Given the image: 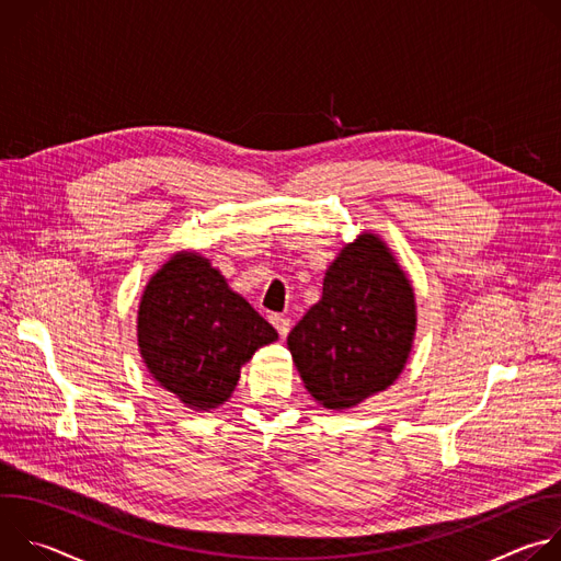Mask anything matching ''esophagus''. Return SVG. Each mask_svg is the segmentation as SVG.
I'll return each instance as SVG.
<instances>
[{
  "mask_svg": "<svg viewBox=\"0 0 561 561\" xmlns=\"http://www.w3.org/2000/svg\"><path fill=\"white\" fill-rule=\"evenodd\" d=\"M271 324L277 329V333H279L282 340H284V337L288 335V331H290V319L284 317V314H271Z\"/></svg>",
  "mask_w": 561,
  "mask_h": 561,
  "instance_id": "esophagus-1",
  "label": "esophagus"
}]
</instances>
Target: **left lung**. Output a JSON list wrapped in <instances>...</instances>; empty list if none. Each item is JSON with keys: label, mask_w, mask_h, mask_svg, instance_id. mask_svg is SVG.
<instances>
[{"label": "left lung", "mask_w": 561, "mask_h": 561, "mask_svg": "<svg viewBox=\"0 0 561 561\" xmlns=\"http://www.w3.org/2000/svg\"><path fill=\"white\" fill-rule=\"evenodd\" d=\"M415 327L411 279L375 232H362L329 266L322 299L286 344L314 402L344 411L399 377Z\"/></svg>", "instance_id": "1"}]
</instances>
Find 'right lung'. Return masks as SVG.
<instances>
[{
	"label": "right lung",
	"instance_id": "obj_1",
	"mask_svg": "<svg viewBox=\"0 0 561 561\" xmlns=\"http://www.w3.org/2000/svg\"><path fill=\"white\" fill-rule=\"evenodd\" d=\"M277 331L199 253H175L146 284L139 355L159 386L193 411L221 407L239 370Z\"/></svg>",
	"mask_w": 561,
	"mask_h": 561
}]
</instances>
